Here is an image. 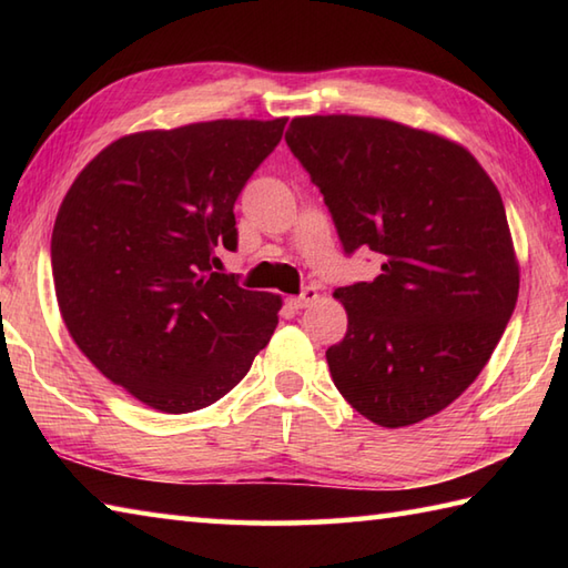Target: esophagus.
Segmentation results:
<instances>
[{"instance_id":"34e87169","label":"esophagus","mask_w":568,"mask_h":568,"mask_svg":"<svg viewBox=\"0 0 568 568\" xmlns=\"http://www.w3.org/2000/svg\"><path fill=\"white\" fill-rule=\"evenodd\" d=\"M315 300H317V287L307 285V287H303V293H300L297 297H291V305L295 310H305V307H310L312 303H315Z\"/></svg>"}]
</instances>
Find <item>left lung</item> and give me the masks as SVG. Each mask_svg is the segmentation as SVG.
<instances>
[{"instance_id": "8db88e82", "label": "left lung", "mask_w": 568, "mask_h": 568, "mask_svg": "<svg viewBox=\"0 0 568 568\" xmlns=\"http://www.w3.org/2000/svg\"><path fill=\"white\" fill-rule=\"evenodd\" d=\"M285 141L344 253L381 258L371 283L334 291L348 315L334 385L381 427L437 415L484 371L520 291L498 187L464 146L388 119L297 116Z\"/></svg>"}]
</instances>
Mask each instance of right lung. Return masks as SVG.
Segmentation results:
<instances>
[{"label":"right lung","mask_w":568,"mask_h":568,"mask_svg":"<svg viewBox=\"0 0 568 568\" xmlns=\"http://www.w3.org/2000/svg\"><path fill=\"white\" fill-rule=\"evenodd\" d=\"M287 119L141 131L82 168L60 204L51 265L60 315L94 368L168 415L220 400L271 342L281 295L220 273L234 202Z\"/></svg>","instance_id":"1"}]
</instances>
